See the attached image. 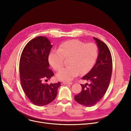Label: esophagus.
Wrapping results in <instances>:
<instances>
[{"mask_svg":"<svg viewBox=\"0 0 131 131\" xmlns=\"http://www.w3.org/2000/svg\"><path fill=\"white\" fill-rule=\"evenodd\" d=\"M63 84H65V85H72L73 84L72 82H63Z\"/></svg>","mask_w":131,"mask_h":131,"instance_id":"1","label":"esophagus"}]
</instances>
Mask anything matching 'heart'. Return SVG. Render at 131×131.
<instances>
[{
  "label": "heart",
  "mask_w": 131,
  "mask_h": 131,
  "mask_svg": "<svg viewBox=\"0 0 131 131\" xmlns=\"http://www.w3.org/2000/svg\"><path fill=\"white\" fill-rule=\"evenodd\" d=\"M98 53V47L95 43L85 44L79 40H72L61 43L58 49L52 50L48 60L54 70L58 71L63 66L65 58H70V66L62 68L56 74L59 80L70 82L80 73L85 74L90 71L97 60Z\"/></svg>",
  "instance_id": "1"
}]
</instances>
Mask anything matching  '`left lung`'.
<instances>
[{
	"label": "left lung",
	"mask_w": 131,
	"mask_h": 131,
	"mask_svg": "<svg viewBox=\"0 0 131 131\" xmlns=\"http://www.w3.org/2000/svg\"><path fill=\"white\" fill-rule=\"evenodd\" d=\"M99 49L95 64L82 78L90 84H81L82 91L74 96L75 100L86 107H91L99 101L106 92L112 77L113 62L111 53L105 43L93 37Z\"/></svg>",
	"instance_id": "left-lung-1"
}]
</instances>
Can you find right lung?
<instances>
[{"instance_id":"add662e5","label":"right lung","mask_w":131,"mask_h":131,"mask_svg":"<svg viewBox=\"0 0 131 131\" xmlns=\"http://www.w3.org/2000/svg\"><path fill=\"white\" fill-rule=\"evenodd\" d=\"M52 47L47 37H36L26 44L20 58L19 70L22 88L26 97L38 106L51 102L56 98L60 86L59 82L50 84L42 82L43 79L50 80L54 74L49 68L48 61Z\"/></svg>"}]
</instances>
